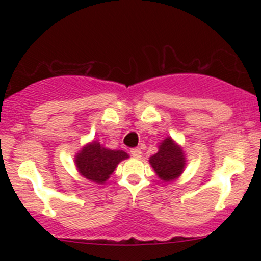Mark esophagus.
Masks as SVG:
<instances>
[{"label": "esophagus", "instance_id": "34e87169", "mask_svg": "<svg viewBox=\"0 0 261 261\" xmlns=\"http://www.w3.org/2000/svg\"><path fill=\"white\" fill-rule=\"evenodd\" d=\"M130 153H131V155H133V157H135V158H140L141 155H142V152H141V149L140 148H133L130 151Z\"/></svg>", "mask_w": 261, "mask_h": 261}]
</instances>
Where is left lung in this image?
<instances>
[{
    "instance_id": "1",
    "label": "left lung",
    "mask_w": 261,
    "mask_h": 261,
    "mask_svg": "<svg viewBox=\"0 0 261 261\" xmlns=\"http://www.w3.org/2000/svg\"><path fill=\"white\" fill-rule=\"evenodd\" d=\"M149 163L162 180L169 181L181 174L185 158L180 147L168 137L161 143L160 151L149 158Z\"/></svg>"
}]
</instances>
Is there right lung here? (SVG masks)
<instances>
[{"label": "right lung", "instance_id": "obj_1", "mask_svg": "<svg viewBox=\"0 0 261 261\" xmlns=\"http://www.w3.org/2000/svg\"><path fill=\"white\" fill-rule=\"evenodd\" d=\"M124 151H113L101 147L100 143L92 142L77 154L76 166L85 178L94 182H104L112 175L119 162L127 158Z\"/></svg>", "mask_w": 261, "mask_h": 261}]
</instances>
